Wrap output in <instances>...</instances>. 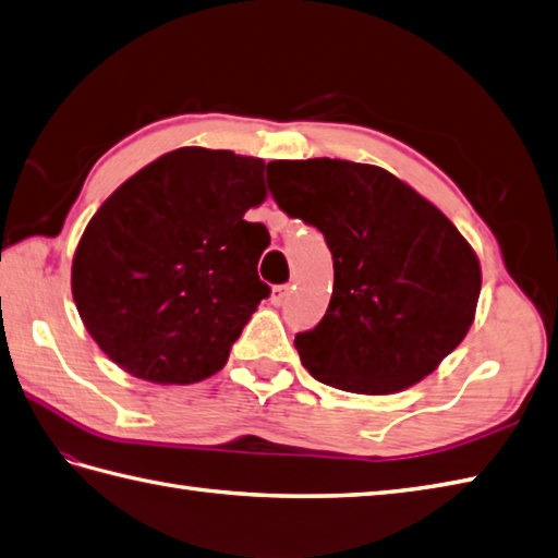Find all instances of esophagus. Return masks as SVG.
I'll list each match as a JSON object with an SVG mask.
<instances>
[{
    "label": "esophagus",
    "mask_w": 558,
    "mask_h": 558,
    "mask_svg": "<svg viewBox=\"0 0 558 558\" xmlns=\"http://www.w3.org/2000/svg\"><path fill=\"white\" fill-rule=\"evenodd\" d=\"M288 286H272L270 288V304H276V306H280L282 302H286V298H288Z\"/></svg>",
    "instance_id": "34e87169"
}]
</instances>
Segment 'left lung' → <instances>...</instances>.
<instances>
[{"instance_id":"1","label":"left lung","mask_w":558,"mask_h":558,"mask_svg":"<svg viewBox=\"0 0 558 558\" xmlns=\"http://www.w3.org/2000/svg\"><path fill=\"white\" fill-rule=\"evenodd\" d=\"M272 198L324 232L333 294L294 338L304 369L348 393H400L453 352L475 322V248L432 201L384 168L350 160H272Z\"/></svg>"}]
</instances>
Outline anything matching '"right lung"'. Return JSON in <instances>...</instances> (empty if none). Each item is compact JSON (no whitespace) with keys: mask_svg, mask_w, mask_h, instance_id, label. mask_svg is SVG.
Returning a JSON list of instances; mask_svg holds the SVG:
<instances>
[{"mask_svg":"<svg viewBox=\"0 0 558 558\" xmlns=\"http://www.w3.org/2000/svg\"><path fill=\"white\" fill-rule=\"evenodd\" d=\"M266 162L184 146L105 201L71 260L83 326L126 374L186 386L220 372L270 288L256 266L270 244L244 220L266 201Z\"/></svg>","mask_w":558,"mask_h":558,"instance_id":"obj_1","label":"right lung"}]
</instances>
